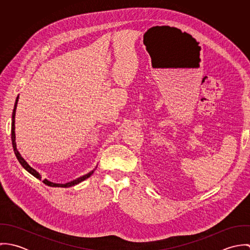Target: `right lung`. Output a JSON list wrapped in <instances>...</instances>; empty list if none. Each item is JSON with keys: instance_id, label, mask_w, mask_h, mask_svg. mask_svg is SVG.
I'll return each instance as SVG.
<instances>
[{"instance_id": "right-lung-1", "label": "right lung", "mask_w": 250, "mask_h": 250, "mask_svg": "<svg viewBox=\"0 0 250 250\" xmlns=\"http://www.w3.org/2000/svg\"><path fill=\"white\" fill-rule=\"evenodd\" d=\"M18 100H19V95L17 96V98H16V101H15V104H14V108H13V111H12V119H11V142H12V146H13V150H14V153H15V156H16V158H17V160L19 161V163L21 164V166L29 172V173H31L33 176H35L36 178L39 179V180H42V177H41V175H40V173L38 172V171H36V169L34 168V167H32L29 164H28V162L22 157V155L20 154V152L18 151V149H17V145H16V137H15V113H16V108H17V103H18ZM98 166V165H97ZM97 166L90 171V172H88V173H86V174H84V175H83V176H81V177H79V178H76L75 180H73V181H70V182H67V183H64V184H60V183H54V182H51V181H49L48 179H44L42 182L44 183V184H46L47 186H50V187H58V188H69V187H72V186H75V185H78L79 183H81V182H83V181H84L85 179L89 178L92 174H93V172L95 171V169L97 168Z\"/></svg>"}]
</instances>
